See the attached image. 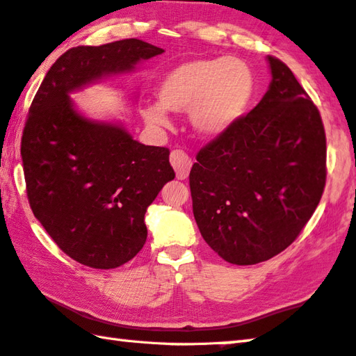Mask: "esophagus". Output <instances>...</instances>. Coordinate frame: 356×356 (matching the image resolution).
I'll list each match as a JSON object with an SVG mask.
<instances>
[{
	"label": "esophagus",
	"instance_id": "1",
	"mask_svg": "<svg viewBox=\"0 0 356 356\" xmlns=\"http://www.w3.org/2000/svg\"><path fill=\"white\" fill-rule=\"evenodd\" d=\"M170 164L178 179H186L189 177L192 161L183 149H175V152L170 153Z\"/></svg>",
	"mask_w": 356,
	"mask_h": 356
}]
</instances>
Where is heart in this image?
I'll use <instances>...</instances> for the list:
<instances>
[{"mask_svg": "<svg viewBox=\"0 0 356 356\" xmlns=\"http://www.w3.org/2000/svg\"><path fill=\"white\" fill-rule=\"evenodd\" d=\"M159 102L142 106L148 127H170V112H186L192 129L216 139L228 133L248 109L254 93L252 68L238 58H198L168 70L158 84Z\"/></svg>", "mask_w": 356, "mask_h": 356, "instance_id": "b5f03b06", "label": "heart"}]
</instances>
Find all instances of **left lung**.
<instances>
[{
  "label": "left lung",
  "mask_w": 356,
  "mask_h": 356,
  "mask_svg": "<svg viewBox=\"0 0 356 356\" xmlns=\"http://www.w3.org/2000/svg\"><path fill=\"white\" fill-rule=\"evenodd\" d=\"M267 62L272 79L264 97L200 149L189 175L203 239L238 266L263 263L289 247L325 188L319 111L288 65L272 56Z\"/></svg>",
  "instance_id": "obj_1"
}]
</instances>
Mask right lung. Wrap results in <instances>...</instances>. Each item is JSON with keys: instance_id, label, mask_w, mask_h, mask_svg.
Wrapping results in <instances>:
<instances>
[{"instance_id": "add662e5", "label": "right lung", "mask_w": 356, "mask_h": 356, "mask_svg": "<svg viewBox=\"0 0 356 356\" xmlns=\"http://www.w3.org/2000/svg\"><path fill=\"white\" fill-rule=\"evenodd\" d=\"M162 53L139 39L68 49L29 108L22 159L31 209L62 252L92 269H115L142 250L147 208L175 172L167 148L134 140L120 120L87 117L70 93Z\"/></svg>"}]
</instances>
